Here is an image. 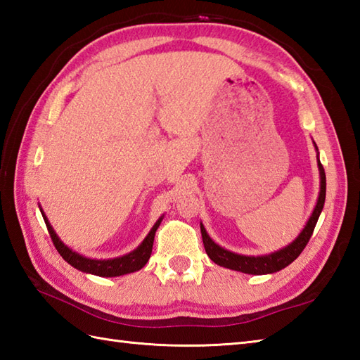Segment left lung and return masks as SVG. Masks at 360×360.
<instances>
[{"label":"left lung","instance_id":"left-lung-1","mask_svg":"<svg viewBox=\"0 0 360 360\" xmlns=\"http://www.w3.org/2000/svg\"><path fill=\"white\" fill-rule=\"evenodd\" d=\"M319 172H320V193H319L316 209H314V212H312V215L307 223V226H304L302 233L298 235L297 238L289 244V246L274 252V254L263 255V257L238 255V254H233V252H231V250L219 248L217 243H213L210 236L207 235V232H205L204 226L201 224L202 243H204L205 252H207V255L212 262H215L217 264L223 266V267H227V269L240 271V272L252 274V275H263V274L277 272V271H281L283 267H286L288 264L292 263L294 259L302 254L303 249L307 248L311 235H312V232H314V227L317 224L320 212H322L323 204H325L326 176H325L323 165L320 164V160H319Z\"/></svg>","mask_w":360,"mask_h":360}]
</instances>
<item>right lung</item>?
Instances as JSON below:
<instances>
[{"instance_id": "right-lung-1", "label": "right lung", "mask_w": 360, "mask_h": 360, "mask_svg": "<svg viewBox=\"0 0 360 360\" xmlns=\"http://www.w3.org/2000/svg\"><path fill=\"white\" fill-rule=\"evenodd\" d=\"M41 210V209H40ZM43 219L46 223V227H48V232L51 235V240L53 243V246L58 250V254L63 257L65 262L74 266L75 269H79L82 272H88V274H94L98 275V277H119V275L129 274V272H136L142 269V267L147 264L148 258L151 255V249H153V241H155V233L158 231V227L160 224L162 218H159L156 221V224L153 226L150 233L147 235L141 246L134 249L129 254L119 257V258H112V259H91L83 255H79L77 252H72L70 248H66L65 244L58 240L57 233L53 232L52 226L49 224L48 218L44 217V213L41 212Z\"/></svg>"}]
</instances>
